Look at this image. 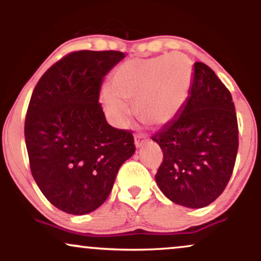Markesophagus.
<instances>
[{"label": "esophagus", "instance_id": "1", "mask_svg": "<svg viewBox=\"0 0 261 261\" xmlns=\"http://www.w3.org/2000/svg\"><path fill=\"white\" fill-rule=\"evenodd\" d=\"M146 142H147V139H146L145 136H142V135H136V136H135V146H136L137 148L142 147Z\"/></svg>", "mask_w": 261, "mask_h": 261}]
</instances>
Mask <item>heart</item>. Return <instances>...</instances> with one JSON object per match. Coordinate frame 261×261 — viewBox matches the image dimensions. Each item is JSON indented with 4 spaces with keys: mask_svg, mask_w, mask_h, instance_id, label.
<instances>
[{
    "mask_svg": "<svg viewBox=\"0 0 261 261\" xmlns=\"http://www.w3.org/2000/svg\"><path fill=\"white\" fill-rule=\"evenodd\" d=\"M189 79L190 70L187 73L179 55L128 60L114 71L112 91L104 88L101 103L119 126L130 116V103L135 104V114L141 122L160 127L181 110L188 97Z\"/></svg>",
    "mask_w": 261,
    "mask_h": 261,
    "instance_id": "heart-1",
    "label": "heart"
}]
</instances>
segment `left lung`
<instances>
[{
  "label": "left lung",
  "mask_w": 261,
  "mask_h": 261,
  "mask_svg": "<svg viewBox=\"0 0 261 261\" xmlns=\"http://www.w3.org/2000/svg\"><path fill=\"white\" fill-rule=\"evenodd\" d=\"M152 140L163 151L155 181L170 201L201 208L223 193L234 168L238 124L232 95L207 65L194 64L188 99Z\"/></svg>",
  "instance_id": "8db88e82"
}]
</instances>
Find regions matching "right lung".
<instances>
[{
	"mask_svg": "<svg viewBox=\"0 0 261 261\" xmlns=\"http://www.w3.org/2000/svg\"><path fill=\"white\" fill-rule=\"evenodd\" d=\"M124 58L120 51L71 53L33 91L24 125L32 174L44 196L67 214L99 207L136 149L133 134L110 126L99 104L103 79Z\"/></svg>",
	"mask_w": 261,
	"mask_h": 261,
	"instance_id": "obj_1",
	"label": "right lung"
}]
</instances>
